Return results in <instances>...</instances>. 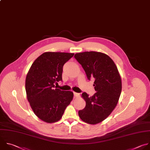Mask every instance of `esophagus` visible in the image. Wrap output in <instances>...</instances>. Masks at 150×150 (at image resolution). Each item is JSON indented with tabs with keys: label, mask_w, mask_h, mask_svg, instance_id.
I'll use <instances>...</instances> for the list:
<instances>
[{
	"label": "esophagus",
	"mask_w": 150,
	"mask_h": 150,
	"mask_svg": "<svg viewBox=\"0 0 150 150\" xmlns=\"http://www.w3.org/2000/svg\"><path fill=\"white\" fill-rule=\"evenodd\" d=\"M74 96H75V97H79L80 94H79V93H77V92H74Z\"/></svg>",
	"instance_id": "esophagus-1"
}]
</instances>
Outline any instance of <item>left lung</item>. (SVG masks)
<instances>
[{
    "label": "left lung",
    "instance_id": "left-lung-1",
    "mask_svg": "<svg viewBox=\"0 0 150 150\" xmlns=\"http://www.w3.org/2000/svg\"><path fill=\"white\" fill-rule=\"evenodd\" d=\"M90 80L94 78L96 93L89 96L82 93L86 105L79 110L80 118L89 124H96L106 119L115 108L122 90L120 75L117 66L107 55L94 51L77 53L74 56Z\"/></svg>",
    "mask_w": 150,
    "mask_h": 150
}]
</instances>
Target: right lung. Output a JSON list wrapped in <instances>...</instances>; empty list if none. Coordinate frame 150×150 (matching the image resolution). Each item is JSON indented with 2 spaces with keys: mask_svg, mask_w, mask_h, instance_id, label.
<instances>
[{
  "mask_svg": "<svg viewBox=\"0 0 150 150\" xmlns=\"http://www.w3.org/2000/svg\"><path fill=\"white\" fill-rule=\"evenodd\" d=\"M74 54L47 52L32 64L26 75L27 99L35 114L41 120L53 123L62 117L72 100L74 93L55 88L62 80L64 65Z\"/></svg>",
  "mask_w": 150,
  "mask_h": 150,
  "instance_id": "add662e5",
  "label": "right lung"
}]
</instances>
